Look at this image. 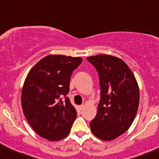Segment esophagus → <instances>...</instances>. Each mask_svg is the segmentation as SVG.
<instances>
[{
  "label": "esophagus",
  "mask_w": 159,
  "mask_h": 159,
  "mask_svg": "<svg viewBox=\"0 0 159 159\" xmlns=\"http://www.w3.org/2000/svg\"><path fill=\"white\" fill-rule=\"evenodd\" d=\"M84 105H80V106H78L77 107V110H79V111H81L83 109V108H84Z\"/></svg>",
  "instance_id": "obj_1"
}]
</instances>
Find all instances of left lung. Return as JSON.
Segmentation results:
<instances>
[{"label": "left lung", "instance_id": "obj_1", "mask_svg": "<svg viewBox=\"0 0 159 159\" xmlns=\"http://www.w3.org/2000/svg\"><path fill=\"white\" fill-rule=\"evenodd\" d=\"M99 76L100 102L96 116L90 123L94 135L113 140L131 126L139 104V88L127 64L110 55L87 57Z\"/></svg>", "mask_w": 159, "mask_h": 159}]
</instances>
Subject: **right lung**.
Segmentation results:
<instances>
[{
    "label": "right lung",
    "mask_w": 159,
    "mask_h": 159,
    "mask_svg": "<svg viewBox=\"0 0 159 159\" xmlns=\"http://www.w3.org/2000/svg\"><path fill=\"white\" fill-rule=\"evenodd\" d=\"M82 60L80 57L48 55L29 71L22 88V110L40 137L59 141L70 133L77 112L66 95L71 74Z\"/></svg>",
    "instance_id": "1"
}]
</instances>
